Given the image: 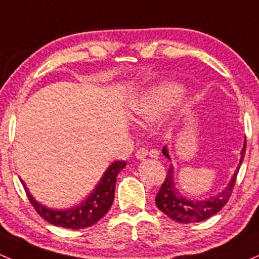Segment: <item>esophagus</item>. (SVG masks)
I'll use <instances>...</instances> for the list:
<instances>
[{
	"label": "esophagus",
	"mask_w": 259,
	"mask_h": 259,
	"mask_svg": "<svg viewBox=\"0 0 259 259\" xmlns=\"http://www.w3.org/2000/svg\"><path fill=\"white\" fill-rule=\"evenodd\" d=\"M147 153H149V152H147V149H145V147H140V149L136 150L135 155H136V157L139 158V160H144V158L147 156Z\"/></svg>",
	"instance_id": "1"
}]
</instances>
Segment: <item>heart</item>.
<instances>
[{
	"label": "heart",
	"mask_w": 259,
	"mask_h": 259,
	"mask_svg": "<svg viewBox=\"0 0 259 259\" xmlns=\"http://www.w3.org/2000/svg\"><path fill=\"white\" fill-rule=\"evenodd\" d=\"M182 93V87L176 83H166L152 88L133 102L134 116L139 120L153 121L168 109Z\"/></svg>",
	"instance_id": "b5f03b06"
}]
</instances>
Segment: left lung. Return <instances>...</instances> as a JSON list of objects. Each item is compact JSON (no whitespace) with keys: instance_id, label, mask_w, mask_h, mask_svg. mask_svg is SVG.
<instances>
[{"instance_id":"obj_1","label":"left lung","mask_w":259,"mask_h":259,"mask_svg":"<svg viewBox=\"0 0 259 259\" xmlns=\"http://www.w3.org/2000/svg\"><path fill=\"white\" fill-rule=\"evenodd\" d=\"M246 151V143L243 145V149L241 151V160L238 164L237 169H236L234 177L230 181L229 186L221 193H219L215 197L208 199V200H190L182 197L181 193L177 192L175 188V180H173V166L171 164L167 171L166 178H164L163 183H162L161 189L158 190L157 195H156V205L161 210L163 214L171 218L172 220L177 221L181 224H193V223H200V221L206 220V219L211 218L217 212L220 211L226 203L229 201L230 197L234 190L236 178H237L238 169H240L241 163H242L243 157H245ZM163 155L167 158H169L168 151L166 147L162 150Z\"/></svg>"}]
</instances>
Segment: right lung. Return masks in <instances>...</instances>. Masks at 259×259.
I'll return each mask as SVG.
<instances>
[{
    "instance_id": "obj_1",
    "label": "right lung",
    "mask_w": 259,
    "mask_h": 259,
    "mask_svg": "<svg viewBox=\"0 0 259 259\" xmlns=\"http://www.w3.org/2000/svg\"><path fill=\"white\" fill-rule=\"evenodd\" d=\"M125 164H126L125 161L113 162L104 172L103 177L101 178L97 187L91 193L90 197L82 201L79 205L67 210H53L42 206L28 192L24 182L22 180L21 182L30 204L45 221H48L51 225L65 227V229H86V227L98 223L110 209L113 200H114L116 176L124 168Z\"/></svg>"
}]
</instances>
